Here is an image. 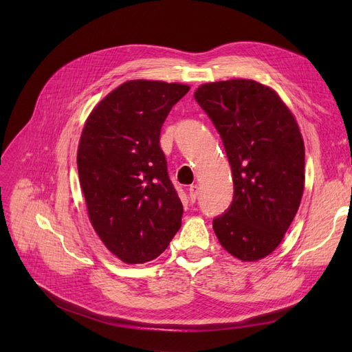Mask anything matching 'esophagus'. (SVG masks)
Here are the masks:
<instances>
[{
	"mask_svg": "<svg viewBox=\"0 0 352 352\" xmlns=\"http://www.w3.org/2000/svg\"><path fill=\"white\" fill-rule=\"evenodd\" d=\"M188 191H190V198H191V201L194 202V201L198 198V194H199V187L197 186V184H192V186H190Z\"/></svg>",
	"mask_w": 352,
	"mask_h": 352,
	"instance_id": "obj_1",
	"label": "esophagus"
}]
</instances>
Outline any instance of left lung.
<instances>
[{
    "mask_svg": "<svg viewBox=\"0 0 352 352\" xmlns=\"http://www.w3.org/2000/svg\"><path fill=\"white\" fill-rule=\"evenodd\" d=\"M223 140L234 199L214 218L218 241L241 261L280 245L304 192L305 148L297 121L276 92L254 80L202 84L194 94Z\"/></svg>",
    "mask_w": 352,
    "mask_h": 352,
    "instance_id": "1",
    "label": "left lung"
}]
</instances>
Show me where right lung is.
<instances>
[{"mask_svg":"<svg viewBox=\"0 0 352 352\" xmlns=\"http://www.w3.org/2000/svg\"><path fill=\"white\" fill-rule=\"evenodd\" d=\"M188 91L175 82L126 81L85 121L77 165L88 217L104 245L126 264L154 260L181 227L184 210L160 134Z\"/></svg>","mask_w":352,"mask_h":352,"instance_id":"right-lung-1","label":"right lung"}]
</instances>
